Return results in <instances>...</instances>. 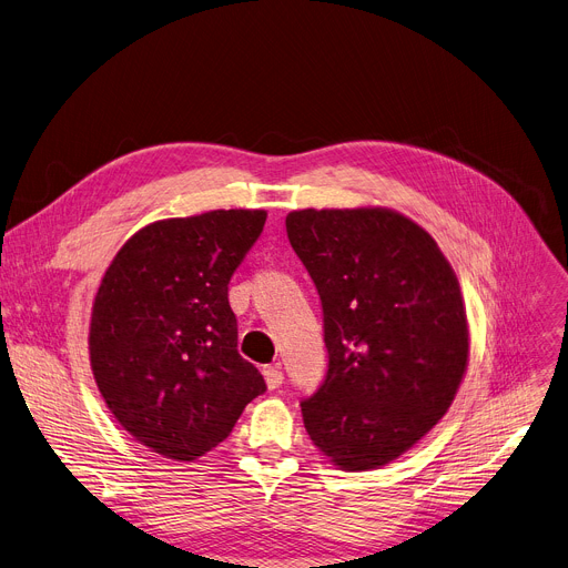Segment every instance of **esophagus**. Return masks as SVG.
Returning <instances> with one entry per match:
<instances>
[{
    "instance_id": "obj_1",
    "label": "esophagus",
    "mask_w": 568,
    "mask_h": 568,
    "mask_svg": "<svg viewBox=\"0 0 568 568\" xmlns=\"http://www.w3.org/2000/svg\"><path fill=\"white\" fill-rule=\"evenodd\" d=\"M265 374V381H267V387L270 389H278L283 385V372H281V365H272V367H265L263 369Z\"/></svg>"
}]
</instances>
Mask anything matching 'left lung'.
<instances>
[{
  "label": "left lung",
  "mask_w": 568,
  "mask_h": 568,
  "mask_svg": "<svg viewBox=\"0 0 568 568\" xmlns=\"http://www.w3.org/2000/svg\"><path fill=\"white\" fill-rule=\"evenodd\" d=\"M285 226L320 292L328 348L326 381L301 400L305 430L344 471L385 467L446 415L467 372L457 276L389 209H305Z\"/></svg>",
  "instance_id": "8db88e82"
}]
</instances>
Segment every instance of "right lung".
Masks as SVG:
<instances>
[{
  "instance_id": "1",
  "label": "right lung",
  "mask_w": 568,
  "mask_h": 568,
  "mask_svg": "<svg viewBox=\"0 0 568 568\" xmlns=\"http://www.w3.org/2000/svg\"><path fill=\"white\" fill-rule=\"evenodd\" d=\"M265 211H211L140 229L94 294L90 365L120 426L192 462L224 442L267 385L237 353L229 281Z\"/></svg>"
}]
</instances>
